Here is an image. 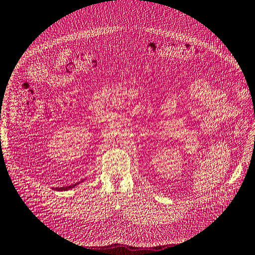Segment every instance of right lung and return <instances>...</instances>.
<instances>
[{"instance_id": "right-lung-1", "label": "right lung", "mask_w": 255, "mask_h": 255, "mask_svg": "<svg viewBox=\"0 0 255 255\" xmlns=\"http://www.w3.org/2000/svg\"><path fill=\"white\" fill-rule=\"evenodd\" d=\"M77 184H73V185H70V186H66V187H56L55 189L56 190H67V189H70V188H72V187H74V186H76Z\"/></svg>"}]
</instances>
